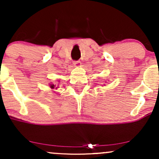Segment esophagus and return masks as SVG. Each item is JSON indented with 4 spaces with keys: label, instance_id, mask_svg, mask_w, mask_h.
<instances>
[{
    "label": "esophagus",
    "instance_id": "esophagus-1",
    "mask_svg": "<svg viewBox=\"0 0 159 159\" xmlns=\"http://www.w3.org/2000/svg\"><path fill=\"white\" fill-rule=\"evenodd\" d=\"M73 64H74L75 66H76V67H79L80 66H81V61H73Z\"/></svg>",
    "mask_w": 159,
    "mask_h": 159
}]
</instances>
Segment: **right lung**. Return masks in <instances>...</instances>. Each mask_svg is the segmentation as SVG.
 <instances>
[{"instance_id":"right-lung-1","label":"right lung","mask_w":159,"mask_h":159,"mask_svg":"<svg viewBox=\"0 0 159 159\" xmlns=\"http://www.w3.org/2000/svg\"><path fill=\"white\" fill-rule=\"evenodd\" d=\"M50 87L52 89H54V88L57 89V87H56V85L53 84H50Z\"/></svg>"}]
</instances>
